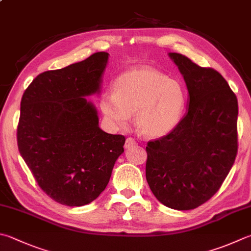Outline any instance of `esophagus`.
I'll list each match as a JSON object with an SVG mask.
<instances>
[{"mask_svg": "<svg viewBox=\"0 0 251 251\" xmlns=\"http://www.w3.org/2000/svg\"><path fill=\"white\" fill-rule=\"evenodd\" d=\"M135 144H136V142H135V140H134V139H132V138H127V139L126 140L125 148H126V150H129L130 148H132V146L135 145Z\"/></svg>", "mask_w": 251, "mask_h": 251, "instance_id": "obj_1", "label": "esophagus"}]
</instances>
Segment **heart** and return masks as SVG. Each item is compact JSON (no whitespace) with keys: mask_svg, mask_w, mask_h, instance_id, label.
Instances as JSON below:
<instances>
[{"mask_svg":"<svg viewBox=\"0 0 251 251\" xmlns=\"http://www.w3.org/2000/svg\"><path fill=\"white\" fill-rule=\"evenodd\" d=\"M186 106V94L176 79L152 69H136L121 74L113 83V94L105 95L100 107L118 127H126L131 113L142 134L160 138L179 124Z\"/></svg>","mask_w":251,"mask_h":251,"instance_id":"obj_1","label":"heart"}]
</instances>
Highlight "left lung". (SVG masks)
I'll list each match as a JSON object with an SVG mask.
<instances>
[{
  "label": "left lung",
  "mask_w": 251,
  "mask_h": 251,
  "mask_svg": "<svg viewBox=\"0 0 251 251\" xmlns=\"http://www.w3.org/2000/svg\"><path fill=\"white\" fill-rule=\"evenodd\" d=\"M187 84L189 108L178 126L146 146V180L160 203L192 210L219 191L238 150L237 97L222 75L170 52Z\"/></svg>",
  "instance_id": "1"
}]
</instances>
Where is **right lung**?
I'll list each match as a JSON object with an SVG mask.
<instances>
[{"label": "right lung", "instance_id": "obj_1", "mask_svg": "<svg viewBox=\"0 0 251 251\" xmlns=\"http://www.w3.org/2000/svg\"><path fill=\"white\" fill-rule=\"evenodd\" d=\"M107 52L46 71L26 88L17 126L18 151L38 186L63 205L82 206L105 190L126 138L98 126L86 96L99 93Z\"/></svg>", "mask_w": 251, "mask_h": 251}]
</instances>
